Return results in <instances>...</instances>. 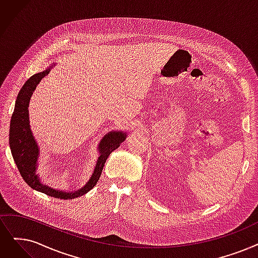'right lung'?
Masks as SVG:
<instances>
[{
  "instance_id": "add662e5",
  "label": "right lung",
  "mask_w": 258,
  "mask_h": 258,
  "mask_svg": "<svg viewBox=\"0 0 258 258\" xmlns=\"http://www.w3.org/2000/svg\"><path fill=\"white\" fill-rule=\"evenodd\" d=\"M54 66L55 64H51L45 71L31 76L21 88L10 121L9 145L21 176L32 189L54 198L74 199L83 196L97 184L108 156L126 139L127 134L123 131H111L105 134L98 145L99 157L93 174L81 188H78L77 191H66L63 188H54L42 181V178L38 173L40 148L30 128L28 106L30 98L38 84Z\"/></svg>"
}]
</instances>
